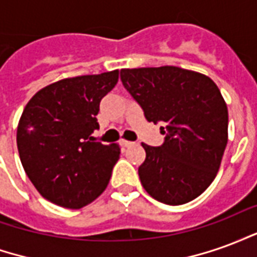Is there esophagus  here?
<instances>
[{"label":"esophagus","instance_id":"obj_1","mask_svg":"<svg viewBox=\"0 0 257 257\" xmlns=\"http://www.w3.org/2000/svg\"><path fill=\"white\" fill-rule=\"evenodd\" d=\"M131 145H132V142H129V140H121V146L122 147H129Z\"/></svg>","mask_w":257,"mask_h":257}]
</instances>
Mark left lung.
<instances>
[{"label":"left lung","mask_w":257,"mask_h":257,"mask_svg":"<svg viewBox=\"0 0 257 257\" xmlns=\"http://www.w3.org/2000/svg\"><path fill=\"white\" fill-rule=\"evenodd\" d=\"M121 79L150 122H162L160 147L145 145L142 186L157 201L183 205L208 189L228 140V111L217 85L193 70L122 68Z\"/></svg>","instance_id":"left-lung-1"}]
</instances>
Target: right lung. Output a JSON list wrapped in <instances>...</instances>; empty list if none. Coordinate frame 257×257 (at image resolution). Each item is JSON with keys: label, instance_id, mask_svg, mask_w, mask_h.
Segmentation results:
<instances>
[{"label": "right lung", "instance_id": "1", "mask_svg": "<svg viewBox=\"0 0 257 257\" xmlns=\"http://www.w3.org/2000/svg\"><path fill=\"white\" fill-rule=\"evenodd\" d=\"M118 70L56 81L37 92L18 123L16 143L22 165L42 197L79 209L95 201L111 178L119 146L101 145L100 100L118 82Z\"/></svg>", "mask_w": 257, "mask_h": 257}]
</instances>
